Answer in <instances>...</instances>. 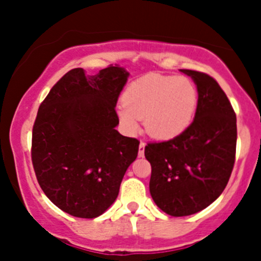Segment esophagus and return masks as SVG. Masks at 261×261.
<instances>
[{"mask_svg": "<svg viewBox=\"0 0 261 261\" xmlns=\"http://www.w3.org/2000/svg\"><path fill=\"white\" fill-rule=\"evenodd\" d=\"M145 146H146V144H145L144 141L140 142V147H138V155H140V156H144Z\"/></svg>", "mask_w": 261, "mask_h": 261, "instance_id": "1", "label": "esophagus"}]
</instances>
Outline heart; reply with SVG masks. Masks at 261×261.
<instances>
[{
    "instance_id": "heart-1",
    "label": "heart",
    "mask_w": 261,
    "mask_h": 261,
    "mask_svg": "<svg viewBox=\"0 0 261 261\" xmlns=\"http://www.w3.org/2000/svg\"><path fill=\"white\" fill-rule=\"evenodd\" d=\"M120 121L137 132L144 119L146 132L158 140H171L186 132L195 119L199 91L190 78L149 74L129 85L123 95Z\"/></svg>"
}]
</instances>
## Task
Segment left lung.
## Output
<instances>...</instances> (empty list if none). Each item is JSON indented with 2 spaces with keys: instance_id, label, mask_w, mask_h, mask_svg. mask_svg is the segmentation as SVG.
<instances>
[{
  "instance_id": "1",
  "label": "left lung",
  "mask_w": 261,
  "mask_h": 261,
  "mask_svg": "<svg viewBox=\"0 0 261 261\" xmlns=\"http://www.w3.org/2000/svg\"><path fill=\"white\" fill-rule=\"evenodd\" d=\"M199 91L195 119L186 132L145 146L151 165L149 188L161 211L191 216L216 201L235 162L237 116L217 81L201 71L180 69Z\"/></svg>"
}]
</instances>
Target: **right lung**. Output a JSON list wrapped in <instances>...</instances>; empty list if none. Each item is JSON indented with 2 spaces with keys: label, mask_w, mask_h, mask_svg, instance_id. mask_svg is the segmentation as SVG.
Instances as JSON below:
<instances>
[{
  "label": "right lung",
  "mask_w": 261,
  "mask_h": 261,
  "mask_svg": "<svg viewBox=\"0 0 261 261\" xmlns=\"http://www.w3.org/2000/svg\"><path fill=\"white\" fill-rule=\"evenodd\" d=\"M129 73L110 65L89 75L71 69L41 102L31 158L39 186L57 208L95 218L114 204L140 141L117 132V99Z\"/></svg>",
  "instance_id": "1"
}]
</instances>
